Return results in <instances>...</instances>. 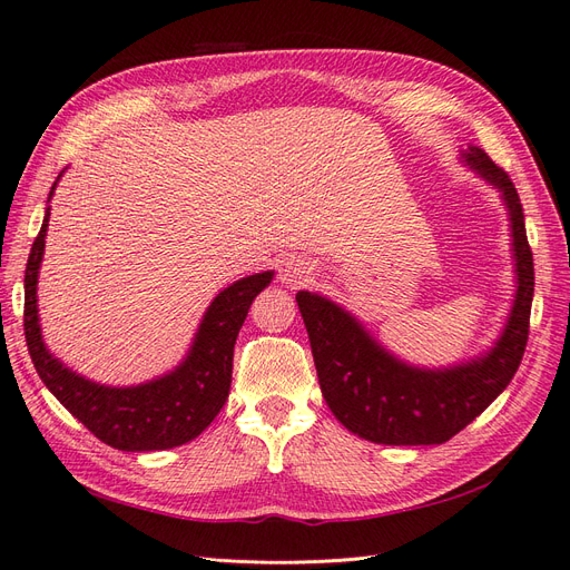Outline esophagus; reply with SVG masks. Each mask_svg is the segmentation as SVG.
<instances>
[{"instance_id":"1","label":"esophagus","mask_w":570,"mask_h":570,"mask_svg":"<svg viewBox=\"0 0 570 570\" xmlns=\"http://www.w3.org/2000/svg\"><path fill=\"white\" fill-rule=\"evenodd\" d=\"M308 275H312V268H308L306 262L302 258H287V262L281 266V281L289 287H299L308 281Z\"/></svg>"}]
</instances>
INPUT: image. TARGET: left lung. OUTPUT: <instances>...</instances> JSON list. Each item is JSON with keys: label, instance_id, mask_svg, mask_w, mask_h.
I'll use <instances>...</instances> for the list:
<instances>
[{"label": "left lung", "instance_id": "8db88e82", "mask_svg": "<svg viewBox=\"0 0 570 570\" xmlns=\"http://www.w3.org/2000/svg\"><path fill=\"white\" fill-rule=\"evenodd\" d=\"M461 161L490 183L507 206L515 295L488 352L454 366H413L387 352L347 308L316 292H297L325 404L350 433L375 444H442L475 421L519 371L534 292L523 206L511 178L475 145Z\"/></svg>", "mask_w": 570, "mask_h": 570}]
</instances>
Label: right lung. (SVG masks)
I'll use <instances>...</instances> for the list:
<instances>
[{
    "label": "right lung",
    "instance_id": "obj_1",
    "mask_svg": "<svg viewBox=\"0 0 570 570\" xmlns=\"http://www.w3.org/2000/svg\"><path fill=\"white\" fill-rule=\"evenodd\" d=\"M61 178V176H59ZM57 178V183H59ZM42 228L26 266L23 327L32 364L47 390L90 430L120 452L174 450L202 435L218 416L230 392L233 350L254 297L271 285L273 271L254 273L220 289L206 308L193 344L180 364L154 381L114 387L68 368L47 350L38 314V275L49 226V199Z\"/></svg>",
    "mask_w": 570,
    "mask_h": 570
}]
</instances>
